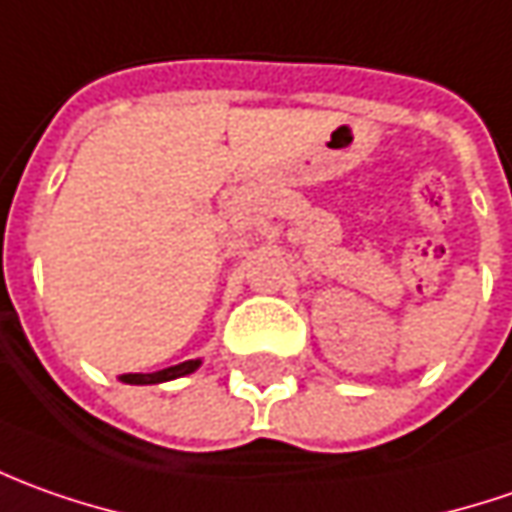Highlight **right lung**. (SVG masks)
<instances>
[{
	"instance_id": "1",
	"label": "right lung",
	"mask_w": 512,
	"mask_h": 512,
	"mask_svg": "<svg viewBox=\"0 0 512 512\" xmlns=\"http://www.w3.org/2000/svg\"><path fill=\"white\" fill-rule=\"evenodd\" d=\"M198 365H201V360H186L178 362V365H169L164 371H155V374H121V382H130V385H155V382H167V379L192 374Z\"/></svg>"
}]
</instances>
